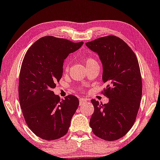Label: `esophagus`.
Segmentation results:
<instances>
[{"label":"esophagus","mask_w":160,"mask_h":160,"mask_svg":"<svg viewBox=\"0 0 160 160\" xmlns=\"http://www.w3.org/2000/svg\"><path fill=\"white\" fill-rule=\"evenodd\" d=\"M80 103H82V102H87V101H88V100H87V99H86V98H80Z\"/></svg>","instance_id":"obj_1"}]
</instances>
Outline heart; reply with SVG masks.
I'll list each match as a JSON object with an SVG mask.
<instances>
[{
  "instance_id": "heart-1",
  "label": "heart",
  "mask_w": 160,
  "mask_h": 160,
  "mask_svg": "<svg viewBox=\"0 0 160 160\" xmlns=\"http://www.w3.org/2000/svg\"><path fill=\"white\" fill-rule=\"evenodd\" d=\"M86 60V66H89V65H92V64L97 62L96 60H95L93 58H92V57H87V58H86V60ZM68 68V64H66V65H65V70L67 71Z\"/></svg>"
}]
</instances>
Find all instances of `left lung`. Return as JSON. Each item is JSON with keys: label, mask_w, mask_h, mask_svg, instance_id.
I'll use <instances>...</instances> for the list:
<instances>
[{"label": "left lung", "mask_w": 160, "mask_h": 160, "mask_svg": "<svg viewBox=\"0 0 160 160\" xmlns=\"http://www.w3.org/2000/svg\"><path fill=\"white\" fill-rule=\"evenodd\" d=\"M99 55L102 82L106 84V104L91 102L94 112L90 127L97 137L106 141L121 138L134 125L142 99V78L134 52L120 38L109 35L86 43Z\"/></svg>", "instance_id": "8db88e82"}]
</instances>
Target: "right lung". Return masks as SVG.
Here are the masks:
<instances>
[{"label":"right lung","mask_w":160,"mask_h":160,"mask_svg":"<svg viewBox=\"0 0 160 160\" xmlns=\"http://www.w3.org/2000/svg\"><path fill=\"white\" fill-rule=\"evenodd\" d=\"M83 42L46 36L32 44L24 56L19 77V100L26 124L46 140H54L68 132L79 100L68 95L60 100L52 91L62 75L64 60Z\"/></svg>","instance_id":"add662e5"}]
</instances>
